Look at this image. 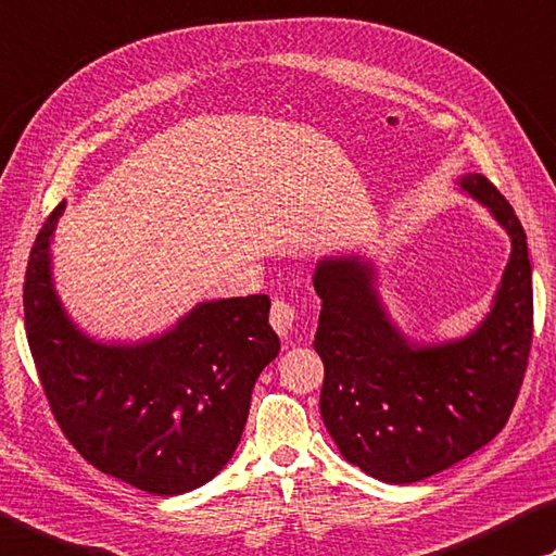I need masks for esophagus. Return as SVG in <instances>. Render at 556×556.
Returning <instances> with one entry per match:
<instances>
[{
  "label": "esophagus",
  "mask_w": 556,
  "mask_h": 556,
  "mask_svg": "<svg viewBox=\"0 0 556 556\" xmlns=\"http://www.w3.org/2000/svg\"><path fill=\"white\" fill-rule=\"evenodd\" d=\"M296 320H299V313H296L294 304H289V301H285V299H277L275 304H271L269 323L281 338H289L291 332L296 330Z\"/></svg>",
  "instance_id": "34e87169"
}]
</instances>
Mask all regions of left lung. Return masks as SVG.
<instances>
[{
    "mask_svg": "<svg viewBox=\"0 0 556 556\" xmlns=\"http://www.w3.org/2000/svg\"><path fill=\"white\" fill-rule=\"evenodd\" d=\"M459 187L510 236V260L493 306L467 338L410 342L391 323L377 291V269L365 257H323L313 275L323 301L313 340L326 367L323 422L342 457L387 483L428 479L489 445L508 422L528 367V238L486 177L464 175Z\"/></svg>",
    "mask_w": 556,
    "mask_h": 556,
    "instance_id": "8db88e82",
    "label": "left lung"
}]
</instances>
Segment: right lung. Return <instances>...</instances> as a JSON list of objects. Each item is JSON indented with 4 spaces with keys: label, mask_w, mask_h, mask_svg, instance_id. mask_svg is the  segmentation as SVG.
Here are the masks:
<instances>
[{
    "label": "right lung",
    "mask_w": 556,
    "mask_h": 556,
    "mask_svg": "<svg viewBox=\"0 0 556 556\" xmlns=\"http://www.w3.org/2000/svg\"><path fill=\"white\" fill-rule=\"evenodd\" d=\"M46 218L24 281L28 348L60 430L99 471L155 496L204 486L243 435L260 371L279 355L269 296L204 301L134 345L79 330L55 294Z\"/></svg>",
    "instance_id": "obj_1"
}]
</instances>
